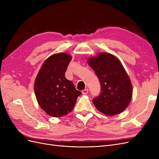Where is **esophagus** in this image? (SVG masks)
<instances>
[{
  "label": "esophagus",
  "instance_id": "1",
  "mask_svg": "<svg viewBox=\"0 0 159 159\" xmlns=\"http://www.w3.org/2000/svg\"><path fill=\"white\" fill-rule=\"evenodd\" d=\"M81 93H83V94H84V95L87 94V93H88V89H84V90H82V91H81Z\"/></svg>",
  "mask_w": 159,
  "mask_h": 159
}]
</instances>
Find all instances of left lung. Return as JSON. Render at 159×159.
Masks as SVG:
<instances>
[{"label": "left lung", "mask_w": 159, "mask_h": 159, "mask_svg": "<svg viewBox=\"0 0 159 159\" xmlns=\"http://www.w3.org/2000/svg\"><path fill=\"white\" fill-rule=\"evenodd\" d=\"M88 62L101 85L99 95L92 100L95 107L109 116L123 112L131 102L133 88L121 62L109 53H101Z\"/></svg>", "instance_id": "1"}]
</instances>
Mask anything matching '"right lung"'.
Here are the masks:
<instances>
[{
    "mask_svg": "<svg viewBox=\"0 0 159 159\" xmlns=\"http://www.w3.org/2000/svg\"><path fill=\"white\" fill-rule=\"evenodd\" d=\"M71 60L66 53L50 56L42 64L34 83V92L40 107L50 116L60 117L71 112L81 92L65 72Z\"/></svg>",
    "mask_w": 159,
    "mask_h": 159,
    "instance_id": "1",
    "label": "right lung"
}]
</instances>
